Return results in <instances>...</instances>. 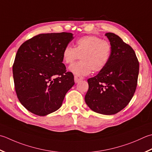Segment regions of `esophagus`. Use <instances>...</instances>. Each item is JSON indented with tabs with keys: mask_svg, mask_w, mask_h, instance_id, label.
Segmentation results:
<instances>
[{
	"mask_svg": "<svg viewBox=\"0 0 152 152\" xmlns=\"http://www.w3.org/2000/svg\"><path fill=\"white\" fill-rule=\"evenodd\" d=\"M84 78L82 76H78V75L74 76V82H75V83H78L80 81H81V80H84Z\"/></svg>",
	"mask_w": 152,
	"mask_h": 152,
	"instance_id": "1",
	"label": "esophagus"
}]
</instances>
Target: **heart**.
I'll return each mask as SVG.
<instances>
[{
	"label": "heart",
	"instance_id": "heart-1",
	"mask_svg": "<svg viewBox=\"0 0 152 152\" xmlns=\"http://www.w3.org/2000/svg\"><path fill=\"white\" fill-rule=\"evenodd\" d=\"M112 53L111 44L107 40L95 35L84 36L76 41L75 48L68 45L62 50V60L64 63L72 64L80 58L78 62L69 67L75 75L86 76L92 70L102 71L109 63Z\"/></svg>",
	"mask_w": 152,
	"mask_h": 152
}]
</instances>
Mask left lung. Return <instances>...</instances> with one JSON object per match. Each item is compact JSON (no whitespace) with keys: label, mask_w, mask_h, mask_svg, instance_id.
<instances>
[{"label":"left lung","mask_w":152,"mask_h":152,"mask_svg":"<svg viewBox=\"0 0 152 152\" xmlns=\"http://www.w3.org/2000/svg\"><path fill=\"white\" fill-rule=\"evenodd\" d=\"M105 35L112 46L109 63L93 78H89L85 102L92 111L114 115L129 103L138 83L139 62L134 50L113 33Z\"/></svg>","instance_id":"obj_1"}]
</instances>
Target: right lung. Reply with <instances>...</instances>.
Masks as SVG:
<instances>
[{
  "mask_svg": "<svg viewBox=\"0 0 152 152\" xmlns=\"http://www.w3.org/2000/svg\"><path fill=\"white\" fill-rule=\"evenodd\" d=\"M73 39L71 33L41 34L18 50L12 67L15 90L32 113L45 116L56 111L74 86V75L62 63V50Z\"/></svg>",
  "mask_w": 152,
  "mask_h": 152,
  "instance_id": "add662e5",
  "label": "right lung"
}]
</instances>
